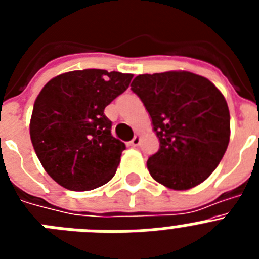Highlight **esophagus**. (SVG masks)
Returning a JSON list of instances; mask_svg holds the SVG:
<instances>
[{
    "label": "esophagus",
    "mask_w": 259,
    "mask_h": 259,
    "mask_svg": "<svg viewBox=\"0 0 259 259\" xmlns=\"http://www.w3.org/2000/svg\"><path fill=\"white\" fill-rule=\"evenodd\" d=\"M140 141H141V137L139 136V135H136V136H135L134 139H132V140L130 141V145H131V146H139Z\"/></svg>",
    "instance_id": "34e87169"
}]
</instances>
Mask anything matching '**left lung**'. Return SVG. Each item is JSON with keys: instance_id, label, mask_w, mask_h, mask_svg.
I'll use <instances>...</instances> for the list:
<instances>
[{"instance_id": "8db88e82", "label": "left lung", "mask_w": 259, "mask_h": 259, "mask_svg": "<svg viewBox=\"0 0 259 259\" xmlns=\"http://www.w3.org/2000/svg\"><path fill=\"white\" fill-rule=\"evenodd\" d=\"M131 89L159 140L158 152L146 162L153 179L175 191L206 180L230 143V110L221 91L188 71L139 75Z\"/></svg>"}]
</instances>
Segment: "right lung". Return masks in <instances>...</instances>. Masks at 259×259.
Returning a JSON list of instances; mask_svg holds the SVG:
<instances>
[{
	"label": "right lung",
	"instance_id": "obj_1",
	"mask_svg": "<svg viewBox=\"0 0 259 259\" xmlns=\"http://www.w3.org/2000/svg\"><path fill=\"white\" fill-rule=\"evenodd\" d=\"M132 74L97 68L65 72L36 98L29 135L36 155L54 182L70 191H91L115 175L124 143L111 135L104 114Z\"/></svg>",
	"mask_w": 259,
	"mask_h": 259
}]
</instances>
